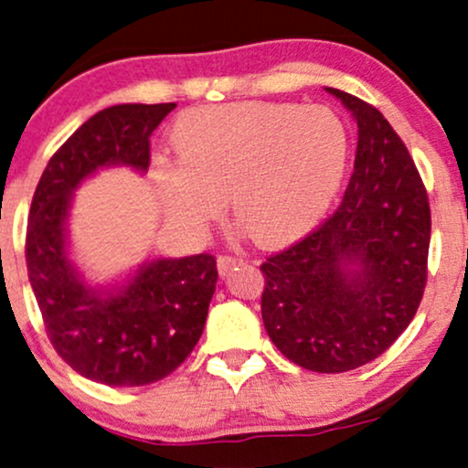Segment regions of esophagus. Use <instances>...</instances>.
Segmentation results:
<instances>
[{
  "label": "esophagus",
  "mask_w": 468,
  "mask_h": 468,
  "mask_svg": "<svg viewBox=\"0 0 468 468\" xmlns=\"http://www.w3.org/2000/svg\"><path fill=\"white\" fill-rule=\"evenodd\" d=\"M216 263H218V271H220V276H227V273L233 270L235 265L241 263V259L233 257V254H220Z\"/></svg>",
  "instance_id": "obj_1"
}]
</instances>
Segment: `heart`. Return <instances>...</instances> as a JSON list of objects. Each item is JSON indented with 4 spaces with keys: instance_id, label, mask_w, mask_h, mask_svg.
<instances>
[{
    "instance_id": "obj_1",
    "label": "heart",
    "mask_w": 468,
    "mask_h": 468,
    "mask_svg": "<svg viewBox=\"0 0 468 468\" xmlns=\"http://www.w3.org/2000/svg\"><path fill=\"white\" fill-rule=\"evenodd\" d=\"M176 147V165L155 176L166 214L198 229L227 197L239 227L273 246L325 214L346 171L348 133L323 104L254 100L184 113Z\"/></svg>"
}]
</instances>
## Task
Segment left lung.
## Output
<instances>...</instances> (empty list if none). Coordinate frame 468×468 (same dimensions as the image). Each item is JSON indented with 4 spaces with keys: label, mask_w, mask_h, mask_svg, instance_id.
Listing matches in <instances>:
<instances>
[{
    "label": "left lung",
    "mask_w": 468,
    "mask_h": 468,
    "mask_svg": "<svg viewBox=\"0 0 468 468\" xmlns=\"http://www.w3.org/2000/svg\"><path fill=\"white\" fill-rule=\"evenodd\" d=\"M357 120L338 209L261 265V314L278 351L313 372H346L394 345L428 280L430 203L396 130L372 104L327 87Z\"/></svg>",
    "instance_id": "left-lung-1"
}]
</instances>
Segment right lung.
Returning <instances> with one entry per match:
<instances>
[{"mask_svg":"<svg viewBox=\"0 0 468 468\" xmlns=\"http://www.w3.org/2000/svg\"><path fill=\"white\" fill-rule=\"evenodd\" d=\"M176 104H117L90 117L48 160L31 198L25 261L47 335L90 381L139 388L169 377L201 338L216 291L203 252L143 265L120 291L87 289L66 254L72 190L100 166H149V136Z\"/></svg>","mask_w":468,"mask_h":468,"instance_id":"1","label":"right lung"}]
</instances>
